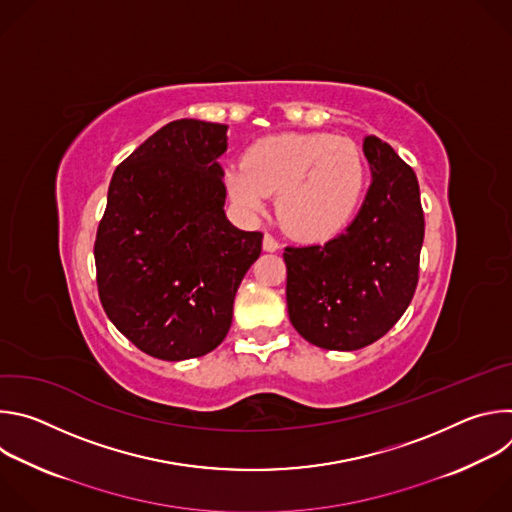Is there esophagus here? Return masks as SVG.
<instances>
[{
    "label": "esophagus",
    "mask_w": 512,
    "mask_h": 512,
    "mask_svg": "<svg viewBox=\"0 0 512 512\" xmlns=\"http://www.w3.org/2000/svg\"><path fill=\"white\" fill-rule=\"evenodd\" d=\"M263 249L267 253H275V251H279V241H275L271 235H265L263 237Z\"/></svg>",
    "instance_id": "34e87169"
}]
</instances>
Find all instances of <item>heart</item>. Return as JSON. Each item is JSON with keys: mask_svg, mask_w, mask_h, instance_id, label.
Listing matches in <instances>:
<instances>
[{"mask_svg": "<svg viewBox=\"0 0 512 512\" xmlns=\"http://www.w3.org/2000/svg\"><path fill=\"white\" fill-rule=\"evenodd\" d=\"M367 168L356 143L328 133H279L255 141L243 164H229L225 184L245 214H261L275 194L281 227L298 239L320 241L354 216Z\"/></svg>", "mask_w": 512, "mask_h": 512, "instance_id": "b5f03b06", "label": "heart"}]
</instances>
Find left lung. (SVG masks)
I'll list each match as a JSON object with an SVG mask.
<instances>
[{"instance_id": "left-lung-1", "label": "left lung", "mask_w": 512, "mask_h": 512, "mask_svg": "<svg viewBox=\"0 0 512 512\" xmlns=\"http://www.w3.org/2000/svg\"><path fill=\"white\" fill-rule=\"evenodd\" d=\"M371 186L354 221L326 245L287 247V314L314 346L358 350L385 336L415 294L423 210L415 172L389 143L362 141Z\"/></svg>"}]
</instances>
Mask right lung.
Returning <instances> with one entry per match:
<instances>
[{"instance_id":"obj_1","label":"right lung","mask_w":512,"mask_h":512,"mask_svg":"<svg viewBox=\"0 0 512 512\" xmlns=\"http://www.w3.org/2000/svg\"><path fill=\"white\" fill-rule=\"evenodd\" d=\"M227 125L178 119L117 166L97 231L99 298L115 328L162 360L204 356L233 322L261 233L225 214Z\"/></svg>"}]
</instances>
